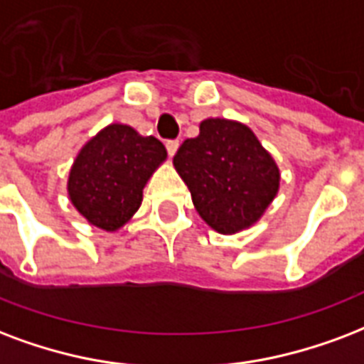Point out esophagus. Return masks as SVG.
<instances>
[{"instance_id":"1","label":"esophagus","mask_w":364,"mask_h":364,"mask_svg":"<svg viewBox=\"0 0 364 364\" xmlns=\"http://www.w3.org/2000/svg\"><path fill=\"white\" fill-rule=\"evenodd\" d=\"M166 149H168V154H170V156H176L177 149H179V141H168V143H166Z\"/></svg>"}]
</instances>
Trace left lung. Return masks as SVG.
<instances>
[{"instance_id":"obj_1","label":"left lung","mask_w":364,"mask_h":364,"mask_svg":"<svg viewBox=\"0 0 364 364\" xmlns=\"http://www.w3.org/2000/svg\"><path fill=\"white\" fill-rule=\"evenodd\" d=\"M187 139L173 168L191 191L196 212L221 235L250 229L281 188V170L246 124L206 118Z\"/></svg>"}]
</instances>
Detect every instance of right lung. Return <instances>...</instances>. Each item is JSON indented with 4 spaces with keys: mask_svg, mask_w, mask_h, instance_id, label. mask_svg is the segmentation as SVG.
<instances>
[{
    "mask_svg": "<svg viewBox=\"0 0 364 364\" xmlns=\"http://www.w3.org/2000/svg\"><path fill=\"white\" fill-rule=\"evenodd\" d=\"M166 158V146L156 137L112 122L74 158L66 181L68 200L90 225L118 231L135 215L143 188Z\"/></svg>",
    "mask_w": 364,
    "mask_h": 364,
    "instance_id": "right-lung-1",
    "label": "right lung"
}]
</instances>
